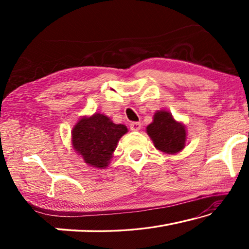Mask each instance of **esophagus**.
Masks as SVG:
<instances>
[{
	"mask_svg": "<svg viewBox=\"0 0 249 249\" xmlns=\"http://www.w3.org/2000/svg\"><path fill=\"white\" fill-rule=\"evenodd\" d=\"M129 128L136 132V130H140L142 128V124L140 122H133V123L129 124Z\"/></svg>",
	"mask_w": 249,
	"mask_h": 249,
	"instance_id": "esophagus-1",
	"label": "esophagus"
}]
</instances>
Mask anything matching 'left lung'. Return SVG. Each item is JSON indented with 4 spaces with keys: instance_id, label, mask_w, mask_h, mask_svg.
<instances>
[{
    "instance_id": "left-lung-1",
    "label": "left lung",
    "mask_w": 249,
    "mask_h": 249,
    "mask_svg": "<svg viewBox=\"0 0 249 249\" xmlns=\"http://www.w3.org/2000/svg\"><path fill=\"white\" fill-rule=\"evenodd\" d=\"M146 133L156 148L167 155H176L184 148L187 129L182 122L175 120L169 111H156L153 122L146 127Z\"/></svg>"
}]
</instances>
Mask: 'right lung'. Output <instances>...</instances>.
Listing matches in <instances>:
<instances>
[{
    "mask_svg": "<svg viewBox=\"0 0 249 249\" xmlns=\"http://www.w3.org/2000/svg\"><path fill=\"white\" fill-rule=\"evenodd\" d=\"M128 132L123 124H115L108 116L94 113L83 116L71 130V144L87 165L104 169L109 165L121 137Z\"/></svg>",
    "mask_w": 249,
    "mask_h": 249,
    "instance_id": "1",
    "label": "right lung"
}]
</instances>
